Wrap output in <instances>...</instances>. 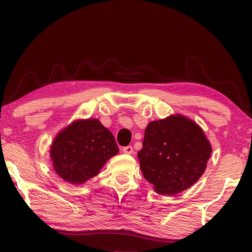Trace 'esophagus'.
Wrapping results in <instances>:
<instances>
[{"mask_svg": "<svg viewBox=\"0 0 252 252\" xmlns=\"http://www.w3.org/2000/svg\"><path fill=\"white\" fill-rule=\"evenodd\" d=\"M122 151L126 153V155H132V153H133V148H132L131 146H127V147L122 148Z\"/></svg>", "mask_w": 252, "mask_h": 252, "instance_id": "esophagus-1", "label": "esophagus"}]
</instances>
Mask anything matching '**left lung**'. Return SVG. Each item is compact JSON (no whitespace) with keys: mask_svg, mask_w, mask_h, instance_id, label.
<instances>
[{"mask_svg":"<svg viewBox=\"0 0 252 252\" xmlns=\"http://www.w3.org/2000/svg\"><path fill=\"white\" fill-rule=\"evenodd\" d=\"M211 152L201 127L177 114L149 123L138 158L143 177L156 192L174 195L199 180Z\"/></svg>","mask_w":252,"mask_h":252,"instance_id":"1","label":"left lung"}]
</instances>
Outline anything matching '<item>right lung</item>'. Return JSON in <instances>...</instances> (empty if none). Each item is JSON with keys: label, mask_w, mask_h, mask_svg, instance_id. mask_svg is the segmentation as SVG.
<instances>
[{"label": "right lung", "mask_w": 252, "mask_h": 252, "mask_svg": "<svg viewBox=\"0 0 252 252\" xmlns=\"http://www.w3.org/2000/svg\"><path fill=\"white\" fill-rule=\"evenodd\" d=\"M119 153L116 139L97 119L76 120L55 136L50 157L58 176L81 185L99 174L110 158Z\"/></svg>", "instance_id": "obj_1"}]
</instances>
